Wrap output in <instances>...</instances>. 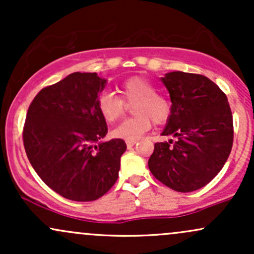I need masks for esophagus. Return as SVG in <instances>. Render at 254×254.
<instances>
[{
	"label": "esophagus",
	"instance_id": "esophagus-1",
	"mask_svg": "<svg viewBox=\"0 0 254 254\" xmlns=\"http://www.w3.org/2000/svg\"><path fill=\"white\" fill-rule=\"evenodd\" d=\"M136 143H137V141H127V148L133 147V145H135Z\"/></svg>",
	"mask_w": 254,
	"mask_h": 254
}]
</instances>
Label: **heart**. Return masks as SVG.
Here are the masks:
<instances>
[{"label": "heart", "mask_w": 254, "mask_h": 254, "mask_svg": "<svg viewBox=\"0 0 254 254\" xmlns=\"http://www.w3.org/2000/svg\"><path fill=\"white\" fill-rule=\"evenodd\" d=\"M125 103H133L135 117L127 118L112 130L111 135L124 141H137L150 129L151 121L162 124L171 113V105L162 95L157 94L155 87L142 77H131L119 87ZM121 98L111 92H104L98 98V109L107 123H113L124 112Z\"/></svg>", "instance_id": "obj_1"}]
</instances>
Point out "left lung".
I'll return each mask as SVG.
<instances>
[{
  "label": "left lung",
  "mask_w": 254,
  "mask_h": 254,
  "mask_svg": "<svg viewBox=\"0 0 254 254\" xmlns=\"http://www.w3.org/2000/svg\"><path fill=\"white\" fill-rule=\"evenodd\" d=\"M171 97V115L148 167L159 182L178 192H192L222 170L233 145L228 99L208 77L172 71L161 77Z\"/></svg>",
  "instance_id": "8db88e82"
}]
</instances>
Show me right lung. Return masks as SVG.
I'll return each instance as SVG.
<instances>
[{"instance_id":"add662e5","label":"right lung","mask_w":254,"mask_h":254,"mask_svg":"<svg viewBox=\"0 0 254 254\" xmlns=\"http://www.w3.org/2000/svg\"><path fill=\"white\" fill-rule=\"evenodd\" d=\"M106 83L97 72H72L43 88L28 107L26 154L40 179L66 199L95 200L118 179L127 144L101 141L107 124L98 98Z\"/></svg>"}]
</instances>
